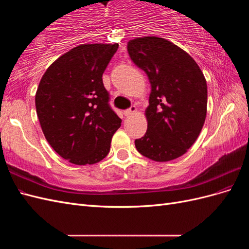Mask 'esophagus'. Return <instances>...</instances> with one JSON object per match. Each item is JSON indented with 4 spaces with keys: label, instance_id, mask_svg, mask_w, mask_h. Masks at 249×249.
Returning a JSON list of instances; mask_svg holds the SVG:
<instances>
[{
    "label": "esophagus",
    "instance_id": "1",
    "mask_svg": "<svg viewBox=\"0 0 249 249\" xmlns=\"http://www.w3.org/2000/svg\"><path fill=\"white\" fill-rule=\"evenodd\" d=\"M137 111V108L135 107V106H132L130 109H127V110H125V111H124V116H131V115H133L135 112Z\"/></svg>",
    "mask_w": 249,
    "mask_h": 249
}]
</instances>
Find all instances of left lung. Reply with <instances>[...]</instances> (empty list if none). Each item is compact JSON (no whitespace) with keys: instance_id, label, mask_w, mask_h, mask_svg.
<instances>
[{"instance_id":"1","label":"left lung","mask_w":249,"mask_h":249,"mask_svg":"<svg viewBox=\"0 0 249 249\" xmlns=\"http://www.w3.org/2000/svg\"><path fill=\"white\" fill-rule=\"evenodd\" d=\"M132 61L150 83L147 130L135 140L138 152L157 162L187 153L205 124L208 87L205 76L187 52L161 37L145 36L127 42Z\"/></svg>"}]
</instances>
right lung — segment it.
<instances>
[{
	"label": "right lung",
	"mask_w": 249,
	"mask_h": 249,
	"mask_svg": "<svg viewBox=\"0 0 249 249\" xmlns=\"http://www.w3.org/2000/svg\"><path fill=\"white\" fill-rule=\"evenodd\" d=\"M117 49L118 43L81 44L53 62L39 82L35 106L44 137L72 164L102 161L122 124L102 79Z\"/></svg>",
	"instance_id": "add662e5"
}]
</instances>
